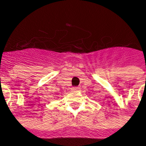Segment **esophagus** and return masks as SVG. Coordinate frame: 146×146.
I'll return each instance as SVG.
<instances>
[{
    "label": "esophagus",
    "instance_id": "1",
    "mask_svg": "<svg viewBox=\"0 0 146 146\" xmlns=\"http://www.w3.org/2000/svg\"><path fill=\"white\" fill-rule=\"evenodd\" d=\"M73 89H74V91H76V90H78V87H74V88H73Z\"/></svg>",
    "mask_w": 146,
    "mask_h": 146
}]
</instances>
